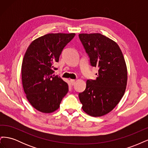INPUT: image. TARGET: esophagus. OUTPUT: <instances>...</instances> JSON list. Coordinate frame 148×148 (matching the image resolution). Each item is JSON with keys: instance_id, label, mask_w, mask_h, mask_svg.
Instances as JSON below:
<instances>
[{"instance_id": "34e87169", "label": "esophagus", "mask_w": 148, "mask_h": 148, "mask_svg": "<svg viewBox=\"0 0 148 148\" xmlns=\"http://www.w3.org/2000/svg\"><path fill=\"white\" fill-rule=\"evenodd\" d=\"M70 83H71V85H73H73L75 83V79H70Z\"/></svg>"}]
</instances>
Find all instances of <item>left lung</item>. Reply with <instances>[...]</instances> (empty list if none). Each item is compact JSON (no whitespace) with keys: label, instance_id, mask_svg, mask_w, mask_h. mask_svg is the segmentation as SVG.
I'll return each instance as SVG.
<instances>
[{"label":"left lung","instance_id":"obj_1","mask_svg":"<svg viewBox=\"0 0 148 148\" xmlns=\"http://www.w3.org/2000/svg\"><path fill=\"white\" fill-rule=\"evenodd\" d=\"M90 59L97 67L95 80H87L85 90L79 94L84 112L92 117L109 113L122 99L127 84V68L118 44L100 33L79 34Z\"/></svg>","mask_w":148,"mask_h":148}]
</instances>
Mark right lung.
<instances>
[{"label":"right lung","instance_id":"add662e5","mask_svg":"<svg viewBox=\"0 0 148 148\" xmlns=\"http://www.w3.org/2000/svg\"><path fill=\"white\" fill-rule=\"evenodd\" d=\"M75 33H49L34 41L26 50L21 65L23 90L34 109L42 113L53 112L59 108L69 91L68 84L53 75V65L59 62L64 47Z\"/></svg>","mask_w":148,"mask_h":148}]
</instances>
